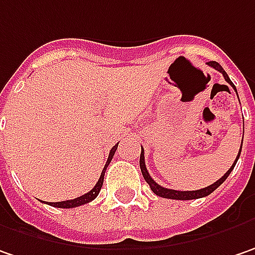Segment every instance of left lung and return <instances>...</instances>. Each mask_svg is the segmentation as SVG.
I'll use <instances>...</instances> for the list:
<instances>
[{"label": "left lung", "instance_id": "left-lung-1", "mask_svg": "<svg viewBox=\"0 0 255 255\" xmlns=\"http://www.w3.org/2000/svg\"><path fill=\"white\" fill-rule=\"evenodd\" d=\"M210 67H213L214 70L217 71H220L223 74V77H224V80L227 81L234 90H236V85L231 83V80H230V77L227 75V72L223 70V67L216 61H210L207 62ZM236 93H237V90H236ZM241 147H243V141H241ZM240 154H241V148L238 151V155L236 161H234V164L231 165V168L228 170L220 180H217L216 183L211 184V185H208V187H205V188H201V190H195V191H177V190H170V188H164V187H161L160 184H157L152 178H151V175H149V172L147 171V167H145V161H144V149L141 147V155H139V168H141V172H142V177H144V180L148 183L149 188H151V191L154 194H157L158 197H162V198H171V200H195V198H201V197H207V195H210V194L213 193L214 190H217L221 184L224 183L226 180H227V177L230 175V172L233 171V168L236 167V164H237L238 157H240Z\"/></svg>", "mask_w": 255, "mask_h": 255}]
</instances>
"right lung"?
<instances>
[{"label":"right lung","mask_w":255,"mask_h":255,"mask_svg":"<svg viewBox=\"0 0 255 255\" xmlns=\"http://www.w3.org/2000/svg\"><path fill=\"white\" fill-rule=\"evenodd\" d=\"M117 147H118V144L114 145V147L111 148V151H110L108 160H107L106 167L103 168V172H101V175H100V180H98V183L95 184L94 188H93L90 193L84 194L81 197H77V198H74V200H67V201H60V203H51V205H52V207H57V208H74V207H80V205L87 204V203L93 201L95 197L100 194V190H101L103 183H104V174H106L107 167H108V164L113 160V157H114V154H116L117 151Z\"/></svg>","instance_id":"1"}]
</instances>
